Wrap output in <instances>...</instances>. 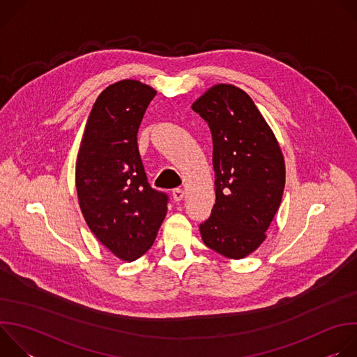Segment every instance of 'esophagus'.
Listing matches in <instances>:
<instances>
[{
	"instance_id": "obj_1",
	"label": "esophagus",
	"mask_w": 357,
	"mask_h": 357,
	"mask_svg": "<svg viewBox=\"0 0 357 357\" xmlns=\"http://www.w3.org/2000/svg\"><path fill=\"white\" fill-rule=\"evenodd\" d=\"M183 196H185V192L182 189H174L172 190V199L175 202H181L183 199Z\"/></svg>"
}]
</instances>
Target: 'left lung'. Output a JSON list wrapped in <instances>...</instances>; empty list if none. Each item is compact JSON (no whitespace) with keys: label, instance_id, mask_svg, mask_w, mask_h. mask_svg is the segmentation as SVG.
Wrapping results in <instances>:
<instances>
[{"label":"left lung","instance_id":"obj_1","mask_svg":"<svg viewBox=\"0 0 357 357\" xmlns=\"http://www.w3.org/2000/svg\"><path fill=\"white\" fill-rule=\"evenodd\" d=\"M211 128L216 203L199 226L203 243L233 260L267 238L285 186V161L271 127L234 84L209 87L192 103Z\"/></svg>","mask_w":357,"mask_h":357}]
</instances>
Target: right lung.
<instances>
[{
  "label": "right lung",
  "mask_w": 357,
  "mask_h": 357,
  "mask_svg": "<svg viewBox=\"0 0 357 357\" xmlns=\"http://www.w3.org/2000/svg\"><path fill=\"white\" fill-rule=\"evenodd\" d=\"M157 90L132 79L116 82L93 105L76 158L82 215L97 237L123 261H134L154 243L168 197L146 182L137 134Z\"/></svg>",
  "instance_id": "1"
}]
</instances>
